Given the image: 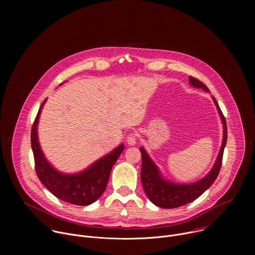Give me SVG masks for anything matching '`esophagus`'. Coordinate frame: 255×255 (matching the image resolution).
<instances>
[{
	"label": "esophagus",
	"mask_w": 255,
	"mask_h": 255,
	"mask_svg": "<svg viewBox=\"0 0 255 255\" xmlns=\"http://www.w3.org/2000/svg\"><path fill=\"white\" fill-rule=\"evenodd\" d=\"M127 143L129 145H134L136 143V140H137V133L135 132H131L129 133V135L127 136Z\"/></svg>",
	"instance_id": "esophagus-1"
}]
</instances>
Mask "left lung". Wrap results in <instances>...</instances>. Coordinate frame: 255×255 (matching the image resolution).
Wrapping results in <instances>:
<instances>
[{
    "mask_svg": "<svg viewBox=\"0 0 255 255\" xmlns=\"http://www.w3.org/2000/svg\"><path fill=\"white\" fill-rule=\"evenodd\" d=\"M190 84L196 88H202L206 92L209 91L206 85L200 82L198 79L194 77H190ZM215 105L217 106L218 112L220 114V117L224 126V137L223 143L220 149L219 154H218L217 160L212 168V170L202 179L197 183L190 185H177L170 183V181L164 180L156 165L152 162L150 157L147 155L146 151L143 147H140L141 157H142V166H141V183L143 190L148 197V199L157 207L172 209L180 206H184L195 201L199 198L206 190H208L216 180L218 174L220 172L222 165V158L224 153V148L227 142V125L225 117L221 111V109L218 105L216 99L213 97Z\"/></svg>",
    "mask_w": 255,
    "mask_h": 255,
    "instance_id": "left-lung-1",
    "label": "left lung"
}]
</instances>
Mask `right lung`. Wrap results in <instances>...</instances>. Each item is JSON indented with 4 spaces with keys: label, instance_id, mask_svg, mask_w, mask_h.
Returning a JSON list of instances; mask_svg holds the SVG:
<instances>
[{
    "label": "right lung",
    "instance_id": "obj_1",
    "mask_svg": "<svg viewBox=\"0 0 255 255\" xmlns=\"http://www.w3.org/2000/svg\"><path fill=\"white\" fill-rule=\"evenodd\" d=\"M42 103L31 129V147L34 155L35 170L45 188L56 198L69 204L87 206L96 202L106 190L111 169L124 150L121 144L111 153L93 163L78 174H63L55 170L45 159L37 138V123Z\"/></svg>",
    "mask_w": 255,
    "mask_h": 255
}]
</instances>
